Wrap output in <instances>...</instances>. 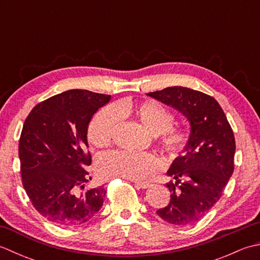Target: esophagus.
<instances>
[{
    "label": "esophagus",
    "mask_w": 260,
    "mask_h": 260,
    "mask_svg": "<svg viewBox=\"0 0 260 260\" xmlns=\"http://www.w3.org/2000/svg\"><path fill=\"white\" fill-rule=\"evenodd\" d=\"M135 185L139 187V189H147V187H150V183H147V182H137V181H134Z\"/></svg>",
    "instance_id": "34e87169"
}]
</instances>
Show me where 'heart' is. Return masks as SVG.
Segmentation results:
<instances>
[{
    "instance_id": "1",
    "label": "heart",
    "mask_w": 260,
    "mask_h": 260,
    "mask_svg": "<svg viewBox=\"0 0 260 260\" xmlns=\"http://www.w3.org/2000/svg\"><path fill=\"white\" fill-rule=\"evenodd\" d=\"M118 117H128L139 121L156 136L159 147L169 155H176L185 150L190 142V132L172 125L174 115L164 105L154 101L141 103L120 102L114 108L99 110L90 120L87 136L93 146L104 147L112 141ZM158 159L152 154L125 151L103 153L97 159V172L104 178L120 176L131 180H143L155 172Z\"/></svg>"
}]
</instances>
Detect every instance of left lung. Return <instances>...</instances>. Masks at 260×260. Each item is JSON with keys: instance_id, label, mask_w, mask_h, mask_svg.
Wrapping results in <instances>:
<instances>
[{"instance_id": "8db88e82", "label": "left lung", "mask_w": 260, "mask_h": 260, "mask_svg": "<svg viewBox=\"0 0 260 260\" xmlns=\"http://www.w3.org/2000/svg\"><path fill=\"white\" fill-rule=\"evenodd\" d=\"M148 96L178 109L189 119L190 142L168 171L171 200L156 213L174 225L199 221L222 196L234 173L236 142L219 103L191 88L174 86Z\"/></svg>"}]
</instances>
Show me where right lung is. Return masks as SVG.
Here are the masks:
<instances>
[{
	"instance_id": "obj_1",
	"label": "right lung",
	"mask_w": 260,
	"mask_h": 260,
	"mask_svg": "<svg viewBox=\"0 0 260 260\" xmlns=\"http://www.w3.org/2000/svg\"><path fill=\"white\" fill-rule=\"evenodd\" d=\"M110 95L71 89L36 105L19 142L22 184L32 206L60 227H77L101 210L106 187L84 190L90 165L88 124ZM91 179V178H89Z\"/></svg>"
}]
</instances>
